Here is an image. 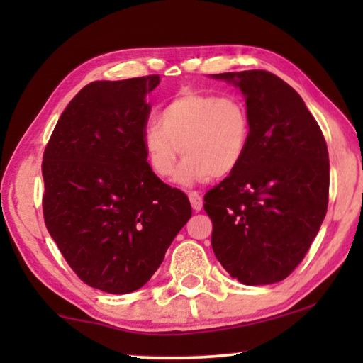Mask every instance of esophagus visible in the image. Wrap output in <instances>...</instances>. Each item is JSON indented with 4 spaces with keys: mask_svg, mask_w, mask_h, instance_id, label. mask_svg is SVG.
<instances>
[{
    "mask_svg": "<svg viewBox=\"0 0 363 363\" xmlns=\"http://www.w3.org/2000/svg\"><path fill=\"white\" fill-rule=\"evenodd\" d=\"M189 200H190V205L195 211H200L201 208H203V199H201V195L199 192H195V190H189Z\"/></svg>",
    "mask_w": 363,
    "mask_h": 363,
    "instance_id": "obj_1",
    "label": "esophagus"
}]
</instances>
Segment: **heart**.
<instances>
[{"mask_svg":"<svg viewBox=\"0 0 363 363\" xmlns=\"http://www.w3.org/2000/svg\"><path fill=\"white\" fill-rule=\"evenodd\" d=\"M250 138V112L240 97L184 91L145 128L143 145L152 171L163 179L174 173L182 153L176 181L190 186L232 174L247 155Z\"/></svg>","mask_w":363,"mask_h":363,"instance_id":"b5f03b06","label":"heart"}]
</instances>
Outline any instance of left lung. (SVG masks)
<instances>
[{
  "label": "left lung",
  "mask_w": 363,
  "mask_h": 363,
  "mask_svg": "<svg viewBox=\"0 0 363 363\" xmlns=\"http://www.w3.org/2000/svg\"><path fill=\"white\" fill-rule=\"evenodd\" d=\"M211 78L242 91L251 120L242 164L205 195L211 247L240 284H277L303 261L327 214V143L301 96L274 73Z\"/></svg>",
  "instance_id": "1"
}]
</instances>
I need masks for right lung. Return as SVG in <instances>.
Segmentation results:
<instances>
[{
    "label": "right lung",
    "instance_id": "right-lung-1",
    "mask_svg": "<svg viewBox=\"0 0 363 363\" xmlns=\"http://www.w3.org/2000/svg\"><path fill=\"white\" fill-rule=\"evenodd\" d=\"M158 75L93 82L60 115L43 155V214L86 285L126 294L155 274L187 220V195L153 173L143 145Z\"/></svg>",
    "mask_w": 363,
    "mask_h": 363
}]
</instances>
